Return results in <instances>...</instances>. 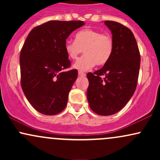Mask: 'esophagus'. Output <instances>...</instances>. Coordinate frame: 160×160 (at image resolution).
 Returning a JSON list of instances; mask_svg holds the SVG:
<instances>
[{
    "instance_id": "34e87169",
    "label": "esophagus",
    "mask_w": 160,
    "mask_h": 160,
    "mask_svg": "<svg viewBox=\"0 0 160 160\" xmlns=\"http://www.w3.org/2000/svg\"><path fill=\"white\" fill-rule=\"evenodd\" d=\"M78 74L80 75V77H86V74H85V73L81 72V71H79V72H78Z\"/></svg>"
}]
</instances>
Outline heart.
<instances>
[{"label": "heart", "mask_w": 160, "mask_h": 160, "mask_svg": "<svg viewBox=\"0 0 160 160\" xmlns=\"http://www.w3.org/2000/svg\"><path fill=\"white\" fill-rule=\"evenodd\" d=\"M65 50L71 59H77L83 50L85 55L75 62L74 68L86 71L95 65L102 66L109 61L113 51V40L110 34L85 28L75 34V41L66 40Z\"/></svg>", "instance_id": "obj_1"}]
</instances>
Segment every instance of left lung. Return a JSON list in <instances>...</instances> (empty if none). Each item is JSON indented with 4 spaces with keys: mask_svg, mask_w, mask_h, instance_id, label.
Wrapping results in <instances>:
<instances>
[{
    "mask_svg": "<svg viewBox=\"0 0 160 160\" xmlns=\"http://www.w3.org/2000/svg\"><path fill=\"white\" fill-rule=\"evenodd\" d=\"M104 24L112 33L113 51L102 69L87 74V100L95 113L109 116L120 111L135 92L141 56L129 28L113 21Z\"/></svg>",
    "mask_w": 160,
    "mask_h": 160,
    "instance_id": "1",
    "label": "left lung"
}]
</instances>
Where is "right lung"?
<instances>
[{"mask_svg": "<svg viewBox=\"0 0 160 160\" xmlns=\"http://www.w3.org/2000/svg\"><path fill=\"white\" fill-rule=\"evenodd\" d=\"M82 21H49L32 29L20 52L21 86L34 109L56 115L65 109L69 92L78 78L71 66L65 43Z\"/></svg>", "mask_w": 160, "mask_h": 160, "instance_id": "1", "label": "right lung"}]
</instances>
